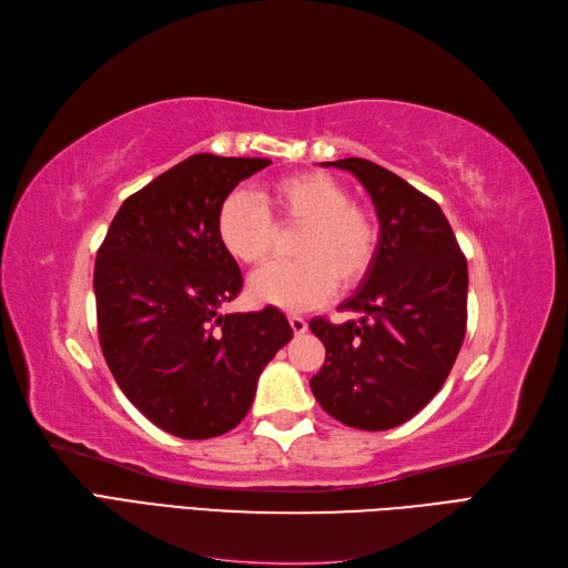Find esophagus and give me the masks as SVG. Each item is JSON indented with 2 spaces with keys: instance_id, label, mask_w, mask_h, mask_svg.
I'll return each instance as SVG.
<instances>
[{
  "instance_id": "esophagus-1",
  "label": "esophagus",
  "mask_w": 568,
  "mask_h": 568,
  "mask_svg": "<svg viewBox=\"0 0 568 568\" xmlns=\"http://www.w3.org/2000/svg\"><path fill=\"white\" fill-rule=\"evenodd\" d=\"M288 324H291V329H294V334H305V329H307V322L301 315H288Z\"/></svg>"
}]
</instances>
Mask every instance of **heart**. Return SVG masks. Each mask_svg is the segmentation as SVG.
<instances>
[{
    "label": "heart",
    "mask_w": 568,
    "mask_h": 568,
    "mask_svg": "<svg viewBox=\"0 0 568 568\" xmlns=\"http://www.w3.org/2000/svg\"><path fill=\"white\" fill-rule=\"evenodd\" d=\"M265 200L280 227H301L291 248L298 261L257 270L248 282L251 301L307 311L334 294L336 280L341 286H353L369 272L379 230L372 213L353 203L338 180L324 173L286 175L267 186ZM268 210L248 189H236L222 201L217 239L236 263L261 265L270 255L277 226Z\"/></svg>",
    "instance_id": "1"
}]
</instances>
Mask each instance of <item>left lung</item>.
Instances as JSON below:
<instances>
[{
	"mask_svg": "<svg viewBox=\"0 0 568 568\" xmlns=\"http://www.w3.org/2000/svg\"><path fill=\"white\" fill-rule=\"evenodd\" d=\"M322 165L363 182L382 234L369 272L341 303L359 320L311 322L326 348L311 388L341 424L386 432L415 417L448 379L467 332V257L440 205L390 170L365 159Z\"/></svg>",
	"mask_w": 568,
	"mask_h": 568,
	"instance_id": "8db88e82",
	"label": "left lung"
}]
</instances>
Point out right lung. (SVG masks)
<instances>
[{"instance_id":"1","label":"right lung","mask_w":568,"mask_h":568,"mask_svg":"<svg viewBox=\"0 0 568 568\" xmlns=\"http://www.w3.org/2000/svg\"><path fill=\"white\" fill-rule=\"evenodd\" d=\"M267 159L196 153L123 201L97 253L101 353L128 400L163 432L203 440L246 417L257 376L294 332L284 313L222 315L244 286L217 211Z\"/></svg>"}]
</instances>
